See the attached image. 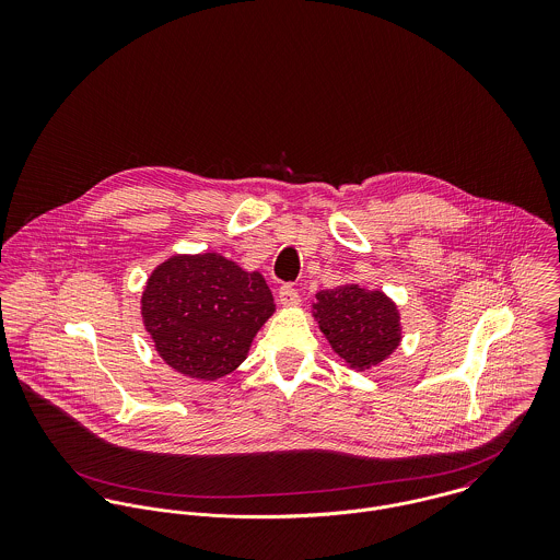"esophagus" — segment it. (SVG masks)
Wrapping results in <instances>:
<instances>
[{
	"label": "esophagus",
	"instance_id": "34e87169",
	"mask_svg": "<svg viewBox=\"0 0 560 560\" xmlns=\"http://www.w3.org/2000/svg\"><path fill=\"white\" fill-rule=\"evenodd\" d=\"M278 300H280V304H282L284 308H293V306L300 304V295H298V291H295L291 284H284V287L278 291Z\"/></svg>",
	"mask_w": 560,
	"mask_h": 560
}]
</instances>
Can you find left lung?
<instances>
[{"mask_svg": "<svg viewBox=\"0 0 560 560\" xmlns=\"http://www.w3.org/2000/svg\"><path fill=\"white\" fill-rule=\"evenodd\" d=\"M311 315L334 353L353 371H371L382 364L402 340L399 306L382 289L345 282L319 291Z\"/></svg>", "mask_w": 560, "mask_h": 560, "instance_id": "obj_1", "label": "left lung"}]
</instances>
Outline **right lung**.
<instances>
[{
	"label": "right lung",
	"mask_w": 560,
	"mask_h": 560,
	"mask_svg": "<svg viewBox=\"0 0 560 560\" xmlns=\"http://www.w3.org/2000/svg\"><path fill=\"white\" fill-rule=\"evenodd\" d=\"M273 313L262 273L220 252L165 258L151 271L140 300L142 323L161 360L200 382L222 380L241 366Z\"/></svg>",
	"instance_id": "1"
}]
</instances>
